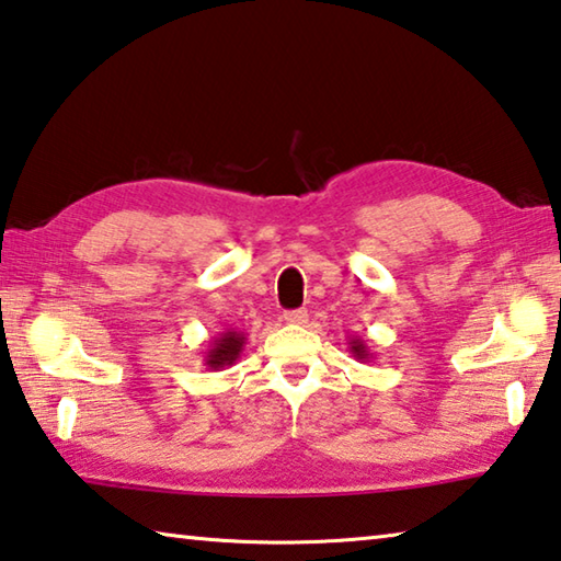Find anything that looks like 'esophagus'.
Listing matches in <instances>:
<instances>
[{"instance_id":"34e87169","label":"esophagus","mask_w":561,"mask_h":561,"mask_svg":"<svg viewBox=\"0 0 561 561\" xmlns=\"http://www.w3.org/2000/svg\"><path fill=\"white\" fill-rule=\"evenodd\" d=\"M283 318H286V322H290V325H302V322H308V310L306 308L288 310Z\"/></svg>"}]
</instances>
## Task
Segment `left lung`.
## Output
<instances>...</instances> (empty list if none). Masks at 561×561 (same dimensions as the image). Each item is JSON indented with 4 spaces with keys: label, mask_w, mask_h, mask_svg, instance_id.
Segmentation results:
<instances>
[{
    "label": "left lung",
    "mask_w": 561,
    "mask_h": 561,
    "mask_svg": "<svg viewBox=\"0 0 561 561\" xmlns=\"http://www.w3.org/2000/svg\"><path fill=\"white\" fill-rule=\"evenodd\" d=\"M350 352H352V357H355L357 362H369L371 359V352H369V347H367V342L362 340V337H350Z\"/></svg>",
    "instance_id": "obj_1"
}]
</instances>
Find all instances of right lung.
Returning a JSON list of instances; mask_svg holds the SVG:
<instances>
[{
  "label": "right lung",
  "mask_w": 561,
  "mask_h": 561,
  "mask_svg": "<svg viewBox=\"0 0 561 561\" xmlns=\"http://www.w3.org/2000/svg\"><path fill=\"white\" fill-rule=\"evenodd\" d=\"M243 345H245V335L241 330L229 328V330L219 332V337H214L209 350L204 352L206 369L219 371L224 367L236 365V359H239L243 352Z\"/></svg>",
  "instance_id": "right-lung-1"
}]
</instances>
